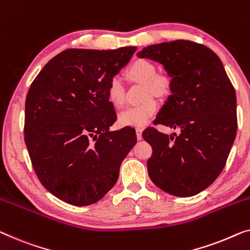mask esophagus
Returning <instances> with one entry per match:
<instances>
[{
    "label": "esophagus",
    "instance_id": "34e87169",
    "mask_svg": "<svg viewBox=\"0 0 250 250\" xmlns=\"http://www.w3.org/2000/svg\"><path fill=\"white\" fill-rule=\"evenodd\" d=\"M135 132H136L137 140H142V132H143V128L136 127V128H135Z\"/></svg>",
    "mask_w": 250,
    "mask_h": 250
}]
</instances>
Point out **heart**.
Masks as SVG:
<instances>
[{"mask_svg":"<svg viewBox=\"0 0 250 250\" xmlns=\"http://www.w3.org/2000/svg\"><path fill=\"white\" fill-rule=\"evenodd\" d=\"M127 75L131 80L146 85V98H149L143 104L128 107L123 110L118 116V122L124 126H144L150 122L152 116L157 113L158 103L151 96H164L169 89V80L165 75H158L155 66L149 61L137 60L127 70ZM108 99L114 107L124 106L125 85L118 77L110 79L107 88Z\"/></svg>","mask_w":250,"mask_h":250,"instance_id":"1","label":"heart"}]
</instances>
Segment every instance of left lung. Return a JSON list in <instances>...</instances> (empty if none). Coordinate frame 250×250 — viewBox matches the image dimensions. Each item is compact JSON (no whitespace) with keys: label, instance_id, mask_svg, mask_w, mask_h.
Here are the masks:
<instances>
[{"label":"left lung","instance_id":"left-lung-1","mask_svg":"<svg viewBox=\"0 0 250 250\" xmlns=\"http://www.w3.org/2000/svg\"><path fill=\"white\" fill-rule=\"evenodd\" d=\"M164 66L170 95L155 123L179 129L167 135L153 127L143 137L153 153L147 160L152 182L173 196H194L208 188L226 166L236 139V93L219 56L188 41L147 46L136 54Z\"/></svg>","mask_w":250,"mask_h":250}]
</instances>
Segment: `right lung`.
<instances>
[{
  "instance_id": "obj_1",
  "label": "right lung",
  "mask_w": 250,
  "mask_h": 250,
  "mask_svg": "<svg viewBox=\"0 0 250 250\" xmlns=\"http://www.w3.org/2000/svg\"><path fill=\"white\" fill-rule=\"evenodd\" d=\"M135 50L66 49L29 89L24 142L32 167L46 189L65 203L86 206L101 200L136 144L135 129H109L117 116L107 96L110 79Z\"/></svg>"
}]
</instances>
